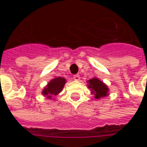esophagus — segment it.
I'll return each instance as SVG.
<instances>
[{
    "instance_id": "obj_1",
    "label": "esophagus",
    "mask_w": 147,
    "mask_h": 147,
    "mask_svg": "<svg viewBox=\"0 0 147 147\" xmlns=\"http://www.w3.org/2000/svg\"><path fill=\"white\" fill-rule=\"evenodd\" d=\"M73 79L75 80H76V81H79V80H80V75H75V76H73Z\"/></svg>"
}]
</instances>
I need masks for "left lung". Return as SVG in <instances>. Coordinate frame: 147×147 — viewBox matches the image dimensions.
Segmentation results:
<instances>
[{"label":"left lung","mask_w":147,"mask_h":147,"mask_svg":"<svg viewBox=\"0 0 147 147\" xmlns=\"http://www.w3.org/2000/svg\"><path fill=\"white\" fill-rule=\"evenodd\" d=\"M88 87L91 89V92L94 94L96 98H100L102 97H105L108 95L109 89L105 83H103L102 81H100L97 78H93L88 81Z\"/></svg>","instance_id":"obj_1"}]
</instances>
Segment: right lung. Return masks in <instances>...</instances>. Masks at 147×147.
Masks as SVG:
<instances>
[{"label": "right lung", "instance_id": "add662e5", "mask_svg": "<svg viewBox=\"0 0 147 147\" xmlns=\"http://www.w3.org/2000/svg\"><path fill=\"white\" fill-rule=\"evenodd\" d=\"M65 81H66L65 79L61 78V77L55 78L51 80L48 83V85L45 86V88L42 91V94L44 95L48 96L49 98H51V95H57L62 90L64 84L66 83Z\"/></svg>", "mask_w": 147, "mask_h": 147}]
</instances>
